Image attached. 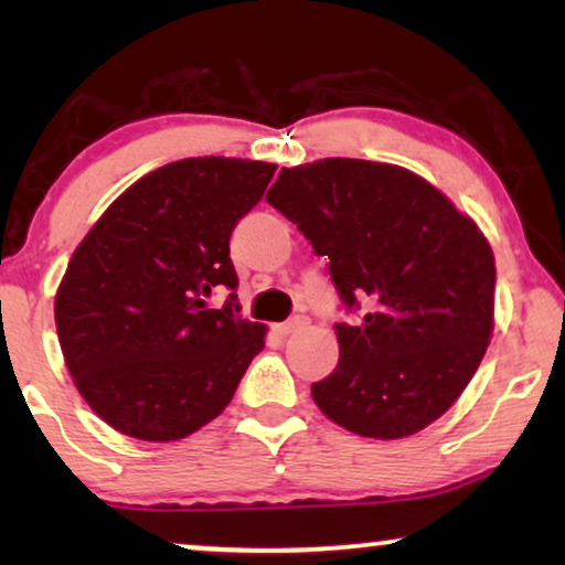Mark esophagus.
Returning a JSON list of instances; mask_svg holds the SVG:
<instances>
[{
	"label": "esophagus",
	"mask_w": 565,
	"mask_h": 565,
	"mask_svg": "<svg viewBox=\"0 0 565 565\" xmlns=\"http://www.w3.org/2000/svg\"><path fill=\"white\" fill-rule=\"evenodd\" d=\"M306 323H308V316L298 313V316H292V319H288L285 323H277V331H280V334H292V331L303 329Z\"/></svg>",
	"instance_id": "obj_1"
}]
</instances>
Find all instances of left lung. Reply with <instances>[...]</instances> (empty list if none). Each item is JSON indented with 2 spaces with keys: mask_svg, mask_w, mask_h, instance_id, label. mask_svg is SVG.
I'll list each match as a JSON object with an SVG mask.
<instances>
[{
  "mask_svg": "<svg viewBox=\"0 0 565 565\" xmlns=\"http://www.w3.org/2000/svg\"><path fill=\"white\" fill-rule=\"evenodd\" d=\"M267 203L298 226L347 313L316 406L360 437L398 439L455 404L493 329L491 246L437 188L406 169L323 159L282 169Z\"/></svg>",
  "mask_w": 565,
  "mask_h": 565,
  "instance_id": "obj_1",
  "label": "left lung"
}]
</instances>
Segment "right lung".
I'll list each match as a JSON object with an SVG mask.
<instances>
[{
	"mask_svg": "<svg viewBox=\"0 0 565 565\" xmlns=\"http://www.w3.org/2000/svg\"><path fill=\"white\" fill-rule=\"evenodd\" d=\"M273 174L265 161H172L122 192L76 246L56 292L58 342L113 429L169 443L231 404L265 327L238 313L228 242ZM218 289L230 298L211 309Z\"/></svg>",
	"mask_w": 565,
	"mask_h": 565,
	"instance_id": "obj_1",
	"label": "right lung"
}]
</instances>
